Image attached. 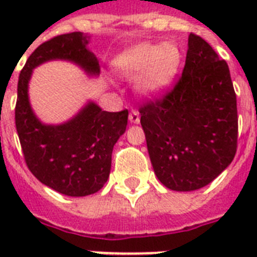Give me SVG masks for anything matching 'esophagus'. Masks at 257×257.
I'll return each mask as SVG.
<instances>
[{"instance_id": "esophagus-1", "label": "esophagus", "mask_w": 257, "mask_h": 257, "mask_svg": "<svg viewBox=\"0 0 257 257\" xmlns=\"http://www.w3.org/2000/svg\"><path fill=\"white\" fill-rule=\"evenodd\" d=\"M129 121L133 122V124H139L140 122V114H139L136 109H133L132 112L129 113Z\"/></svg>"}]
</instances>
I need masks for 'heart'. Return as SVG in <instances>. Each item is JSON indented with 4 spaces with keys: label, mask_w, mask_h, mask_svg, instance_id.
<instances>
[{
    "label": "heart",
    "mask_w": 257,
    "mask_h": 257,
    "mask_svg": "<svg viewBox=\"0 0 257 257\" xmlns=\"http://www.w3.org/2000/svg\"><path fill=\"white\" fill-rule=\"evenodd\" d=\"M116 69L135 78L137 93L147 98L163 96L175 81L181 65V52L175 44H137L116 58Z\"/></svg>",
    "instance_id": "b5f03b06"
}]
</instances>
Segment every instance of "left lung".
Instances as JSON below:
<instances>
[{
	"label": "left lung",
	"instance_id": "left-lung-1",
	"mask_svg": "<svg viewBox=\"0 0 257 257\" xmlns=\"http://www.w3.org/2000/svg\"><path fill=\"white\" fill-rule=\"evenodd\" d=\"M140 113L153 171L172 191L205 187L235 157L237 105L229 68L200 36L188 37L179 81Z\"/></svg>",
	"mask_w": 257,
	"mask_h": 257
}]
</instances>
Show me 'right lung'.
<instances>
[{"mask_svg":"<svg viewBox=\"0 0 257 257\" xmlns=\"http://www.w3.org/2000/svg\"><path fill=\"white\" fill-rule=\"evenodd\" d=\"M88 44L89 36L81 32L45 41L29 56L17 86L16 128L26 165L46 187L72 197L92 195L104 187L113 147L126 129L128 110L105 112L88 102L64 124H42L30 106L28 84L34 68L50 60L72 61L90 76H98V60Z\"/></svg>","mask_w":257,"mask_h":257,"instance_id":"1","label":"right lung"}]
</instances>
